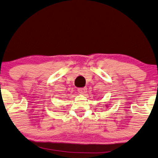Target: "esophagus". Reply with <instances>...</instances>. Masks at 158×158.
Masks as SVG:
<instances>
[{
    "label": "esophagus",
    "instance_id": "1",
    "mask_svg": "<svg viewBox=\"0 0 158 158\" xmlns=\"http://www.w3.org/2000/svg\"><path fill=\"white\" fill-rule=\"evenodd\" d=\"M87 88H80L77 89V92H78L79 93H81V94H85V93H87Z\"/></svg>",
    "mask_w": 158,
    "mask_h": 158
}]
</instances>
